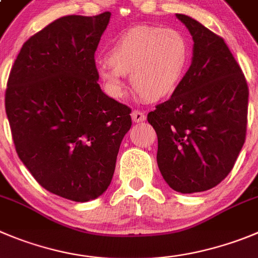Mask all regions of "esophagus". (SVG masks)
Returning a JSON list of instances; mask_svg holds the SVG:
<instances>
[{
  "label": "esophagus",
  "instance_id": "34e87169",
  "mask_svg": "<svg viewBox=\"0 0 258 258\" xmlns=\"http://www.w3.org/2000/svg\"><path fill=\"white\" fill-rule=\"evenodd\" d=\"M131 118L134 122H144L146 119V115H145V113L141 112V110L135 109V110H132Z\"/></svg>",
  "mask_w": 258,
  "mask_h": 258
}]
</instances>
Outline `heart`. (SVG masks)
Wrapping results in <instances>:
<instances>
[{
  "label": "heart",
  "instance_id": "1",
  "mask_svg": "<svg viewBox=\"0 0 258 258\" xmlns=\"http://www.w3.org/2000/svg\"><path fill=\"white\" fill-rule=\"evenodd\" d=\"M191 58L189 44L180 31L158 26H135L110 44L108 59L98 75L110 93L123 91L124 75L132 88L148 100L170 95L183 79Z\"/></svg>",
  "mask_w": 258,
  "mask_h": 258
}]
</instances>
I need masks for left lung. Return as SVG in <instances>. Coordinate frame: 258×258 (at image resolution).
<instances>
[{
  "label": "left lung",
  "instance_id": "left-lung-1",
  "mask_svg": "<svg viewBox=\"0 0 258 258\" xmlns=\"http://www.w3.org/2000/svg\"><path fill=\"white\" fill-rule=\"evenodd\" d=\"M194 39V57L172 96L148 114L158 136V167L180 194L208 191L234 167L245 140L248 85L224 39L177 14Z\"/></svg>",
  "mask_w": 258,
  "mask_h": 258
}]
</instances>
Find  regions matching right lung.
Returning <instances> with one entry per match:
<instances>
[{
	"instance_id": "right-lung-1",
	"label": "right lung",
	"mask_w": 258,
	"mask_h": 258,
	"mask_svg": "<svg viewBox=\"0 0 258 258\" xmlns=\"http://www.w3.org/2000/svg\"><path fill=\"white\" fill-rule=\"evenodd\" d=\"M110 13L69 15L24 43L5 94L16 153L38 183L76 202L110 184L131 108L100 89L94 54Z\"/></svg>"
}]
</instances>
